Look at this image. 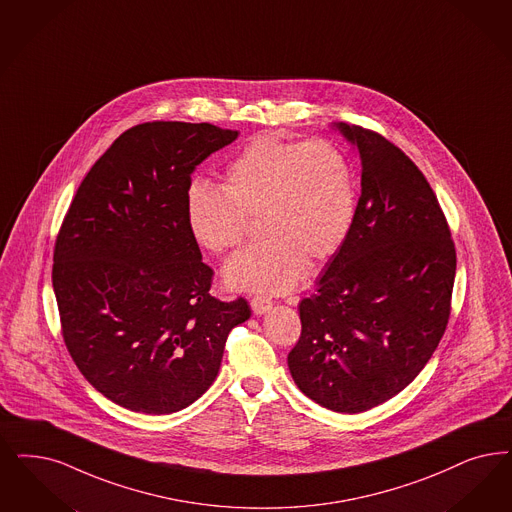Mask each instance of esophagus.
<instances>
[{
	"label": "esophagus",
	"mask_w": 512,
	"mask_h": 512,
	"mask_svg": "<svg viewBox=\"0 0 512 512\" xmlns=\"http://www.w3.org/2000/svg\"><path fill=\"white\" fill-rule=\"evenodd\" d=\"M271 305H273V302H271L269 298H265V296H254V298L250 300V307H252V311H254L256 315H264V313H267V311L271 309Z\"/></svg>",
	"instance_id": "1"
}]
</instances>
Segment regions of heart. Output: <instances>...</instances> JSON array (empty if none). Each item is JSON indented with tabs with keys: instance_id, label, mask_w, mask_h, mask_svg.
I'll use <instances>...</instances> for the list:
<instances>
[{
	"instance_id": "b5f03b06",
	"label": "heart",
	"mask_w": 512,
	"mask_h": 512,
	"mask_svg": "<svg viewBox=\"0 0 512 512\" xmlns=\"http://www.w3.org/2000/svg\"><path fill=\"white\" fill-rule=\"evenodd\" d=\"M357 190L347 155L328 140L284 142L256 136L224 172L222 191L191 188V235L214 254L241 247L258 220V245L235 254L226 283L237 290L284 294L303 265L336 254L355 222Z\"/></svg>"
}]
</instances>
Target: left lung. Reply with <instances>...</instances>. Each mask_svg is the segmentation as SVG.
I'll list each match as a JSON object with an SVG mask.
<instances>
[{"label": "left lung", "mask_w": 512, "mask_h": 512, "mask_svg": "<svg viewBox=\"0 0 512 512\" xmlns=\"http://www.w3.org/2000/svg\"><path fill=\"white\" fill-rule=\"evenodd\" d=\"M362 163L355 222L300 302L302 336L288 368L305 397L366 412L408 387L450 319L455 245L435 191L393 142L336 125Z\"/></svg>", "instance_id": "obj_1"}]
</instances>
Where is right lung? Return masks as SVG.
I'll return each instance as SVG.
<instances>
[{
    "instance_id": "1",
    "label": "right lung",
    "mask_w": 512,
    "mask_h": 512,
    "mask_svg": "<svg viewBox=\"0 0 512 512\" xmlns=\"http://www.w3.org/2000/svg\"><path fill=\"white\" fill-rule=\"evenodd\" d=\"M237 131L152 121L121 134L77 188L53 254L62 338L98 393L172 414L218 376L245 298L210 296L214 271L188 226L191 174Z\"/></svg>"
}]
</instances>
